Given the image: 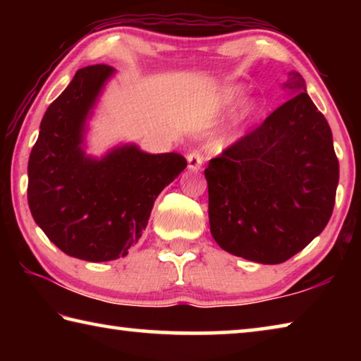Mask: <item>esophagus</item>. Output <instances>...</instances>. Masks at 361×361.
Returning <instances> with one entry per match:
<instances>
[{"label": "esophagus", "instance_id": "obj_1", "mask_svg": "<svg viewBox=\"0 0 361 361\" xmlns=\"http://www.w3.org/2000/svg\"><path fill=\"white\" fill-rule=\"evenodd\" d=\"M186 159H188V169L192 170V172H197V170H200V167H202V164H204V156L200 154L199 151L189 152Z\"/></svg>", "mask_w": 361, "mask_h": 361}]
</instances>
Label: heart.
<instances>
[{
  "instance_id": "b5f03b06",
  "label": "heart",
  "mask_w": 361,
  "mask_h": 361,
  "mask_svg": "<svg viewBox=\"0 0 361 361\" xmlns=\"http://www.w3.org/2000/svg\"><path fill=\"white\" fill-rule=\"evenodd\" d=\"M243 95H245V87H243V85H239V84L229 85V87L223 92V100L226 103H235V102H239ZM255 108H256L255 102H250L248 105L243 108V111L240 114V119L250 118V116L255 113Z\"/></svg>"
}]
</instances>
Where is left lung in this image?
<instances>
[{"label": "left lung", "instance_id": "8db88e82", "mask_svg": "<svg viewBox=\"0 0 361 361\" xmlns=\"http://www.w3.org/2000/svg\"><path fill=\"white\" fill-rule=\"evenodd\" d=\"M283 85L296 95L205 169L213 239L261 264L290 259L325 229L339 181L331 129L302 76Z\"/></svg>", "mask_w": 361, "mask_h": 361}]
</instances>
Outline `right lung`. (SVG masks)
Segmentation results:
<instances>
[{
  "label": "right lung",
  "instance_id": "right-lung-1",
  "mask_svg": "<svg viewBox=\"0 0 361 361\" xmlns=\"http://www.w3.org/2000/svg\"><path fill=\"white\" fill-rule=\"evenodd\" d=\"M114 68L90 65L46 109L28 159V205L54 245L73 258L102 262L129 253L157 195L188 162L178 152L149 154L121 145L85 154L87 119Z\"/></svg>",
  "mask_w": 361,
  "mask_h": 361
}]
</instances>
